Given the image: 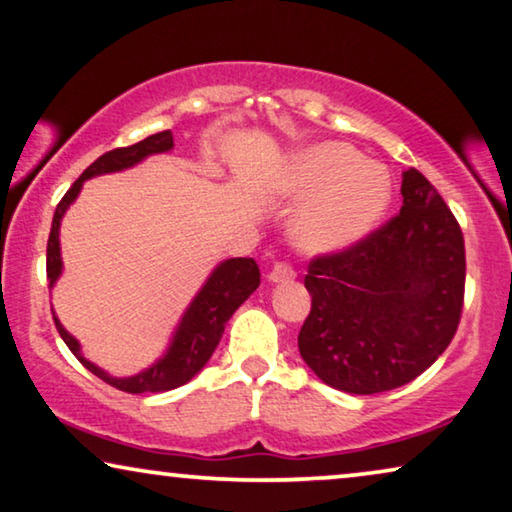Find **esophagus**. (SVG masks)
<instances>
[{
	"label": "esophagus",
	"instance_id": "34e87169",
	"mask_svg": "<svg viewBox=\"0 0 512 512\" xmlns=\"http://www.w3.org/2000/svg\"><path fill=\"white\" fill-rule=\"evenodd\" d=\"M294 278H296V271L292 269V264H287V262H276L269 271L271 282H287V280H294Z\"/></svg>",
	"mask_w": 512,
	"mask_h": 512
}]
</instances>
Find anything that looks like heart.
Wrapping results in <instances>:
<instances>
[{
    "label": "heart",
    "mask_w": 512,
    "mask_h": 512,
    "mask_svg": "<svg viewBox=\"0 0 512 512\" xmlns=\"http://www.w3.org/2000/svg\"><path fill=\"white\" fill-rule=\"evenodd\" d=\"M287 186L312 195L296 216L292 236L303 253L322 255L352 246L368 234L391 200V183L375 163L349 144L324 142L294 158Z\"/></svg>",
    "instance_id": "b5f03b06"
}]
</instances>
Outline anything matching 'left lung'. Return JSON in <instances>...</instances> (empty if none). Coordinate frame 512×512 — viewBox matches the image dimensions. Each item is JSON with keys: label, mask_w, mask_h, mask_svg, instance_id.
<instances>
[{"label": "left lung", "mask_w": 512, "mask_h": 512, "mask_svg": "<svg viewBox=\"0 0 512 512\" xmlns=\"http://www.w3.org/2000/svg\"><path fill=\"white\" fill-rule=\"evenodd\" d=\"M464 236L421 172L402 174V209L379 230L310 262L299 352L338 391L409 384L451 345L464 303Z\"/></svg>", "instance_id": "1"}]
</instances>
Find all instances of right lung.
<instances>
[{
	"mask_svg": "<svg viewBox=\"0 0 512 512\" xmlns=\"http://www.w3.org/2000/svg\"><path fill=\"white\" fill-rule=\"evenodd\" d=\"M174 147L172 133L163 131L156 135L144 137L142 142L131 144V147H119L112 149L101 158H96L85 172L80 174V179L68 188V193L61 197V202L55 209V218H52V230L48 239V280L50 287H55L57 278L61 276V250H59V225L64 218L66 209L71 207L78 197L82 183L98 174H110L128 170L140 163L151 154H163ZM259 287V266L253 257H232L220 262L209 280L204 282V287L197 292L193 303L188 305V310L183 312L181 322L174 331V338L167 347V352L151 365V368L137 372L133 377H110L108 372H103L98 365L87 361L80 352V342L68 333L64 326L59 324L55 317V326L61 335V340L66 342L68 349L78 356V361L85 365L89 372H94L98 379H103L105 384H110L119 391L126 393H163L172 391L193 379L200 372L211 354L216 352L220 338H223L225 324L230 322L234 310L248 299L250 294Z\"/></svg>",
	"mask_w": 512,
	"mask_h": 512,
	"instance_id": "right-lung-1",
	"label": "right lung"
}]
</instances>
